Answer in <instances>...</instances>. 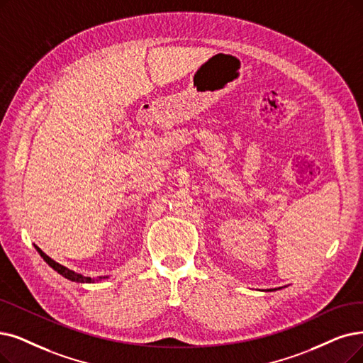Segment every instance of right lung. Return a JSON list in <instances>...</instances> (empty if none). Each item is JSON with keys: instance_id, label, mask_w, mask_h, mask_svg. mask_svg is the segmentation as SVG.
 I'll return each mask as SVG.
<instances>
[{"instance_id": "1", "label": "right lung", "mask_w": 363, "mask_h": 363, "mask_svg": "<svg viewBox=\"0 0 363 363\" xmlns=\"http://www.w3.org/2000/svg\"><path fill=\"white\" fill-rule=\"evenodd\" d=\"M34 247L37 249V252L40 253V256L46 260V264H49V267H52L57 274H61L62 277H65V279H68V280H71V281H76V283H95V281H96L95 279L84 277L83 274H79V272L72 271V269H69V268H67V267H64V265H61V264H57L56 260H53L52 257H49L45 252H43V250L38 247V245H34ZM103 279H108V277H99V280H103Z\"/></svg>"}]
</instances>
